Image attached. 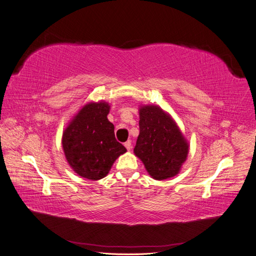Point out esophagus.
Wrapping results in <instances>:
<instances>
[{
	"mask_svg": "<svg viewBox=\"0 0 256 256\" xmlns=\"http://www.w3.org/2000/svg\"><path fill=\"white\" fill-rule=\"evenodd\" d=\"M124 145H125L127 150H131V141H130V140H128L127 142H125V144H124Z\"/></svg>",
	"mask_w": 256,
	"mask_h": 256,
	"instance_id": "34e87169",
	"label": "esophagus"
}]
</instances>
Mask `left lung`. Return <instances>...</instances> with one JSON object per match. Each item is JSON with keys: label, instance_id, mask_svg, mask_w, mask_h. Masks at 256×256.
<instances>
[{"label": "left lung", "instance_id": "8db88e82", "mask_svg": "<svg viewBox=\"0 0 256 256\" xmlns=\"http://www.w3.org/2000/svg\"><path fill=\"white\" fill-rule=\"evenodd\" d=\"M140 134L134 147L146 171L157 180L177 175L187 159L189 144L174 120L157 106H142Z\"/></svg>", "mask_w": 256, "mask_h": 256}]
</instances>
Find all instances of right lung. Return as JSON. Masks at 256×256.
<instances>
[{
	"instance_id": "right-lung-1",
	"label": "right lung",
	"mask_w": 256,
	"mask_h": 256,
	"mask_svg": "<svg viewBox=\"0 0 256 256\" xmlns=\"http://www.w3.org/2000/svg\"><path fill=\"white\" fill-rule=\"evenodd\" d=\"M108 102L83 106L64 130L62 145L68 164L83 178L102 180L114 161L125 154V146L116 141L114 125L108 120Z\"/></svg>"
}]
</instances>
